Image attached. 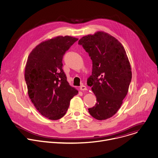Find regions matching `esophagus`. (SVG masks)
Returning a JSON list of instances; mask_svg holds the SVG:
<instances>
[{
    "mask_svg": "<svg viewBox=\"0 0 158 158\" xmlns=\"http://www.w3.org/2000/svg\"><path fill=\"white\" fill-rule=\"evenodd\" d=\"M87 89L86 87V86L84 85H82L80 86V90H86Z\"/></svg>",
    "mask_w": 158,
    "mask_h": 158,
    "instance_id": "34e87169",
    "label": "esophagus"
}]
</instances>
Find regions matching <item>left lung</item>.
Masks as SVG:
<instances>
[{"label": "left lung", "mask_w": 158, "mask_h": 158, "mask_svg": "<svg viewBox=\"0 0 158 158\" xmlns=\"http://www.w3.org/2000/svg\"><path fill=\"white\" fill-rule=\"evenodd\" d=\"M78 44L92 61L87 83L97 103L89 112L97 120H106L117 112L128 91L132 74L126 51L118 40L103 31L83 36Z\"/></svg>", "instance_id": "obj_1"}]
</instances>
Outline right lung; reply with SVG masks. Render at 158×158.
Returning <instances> with one entry per match:
<instances>
[{
  "label": "right lung",
  "instance_id": "obj_1",
  "mask_svg": "<svg viewBox=\"0 0 158 158\" xmlns=\"http://www.w3.org/2000/svg\"><path fill=\"white\" fill-rule=\"evenodd\" d=\"M77 40L70 36H56L40 43L28 57L25 79L29 97L40 114L49 120L62 118L78 93L62 69L64 55Z\"/></svg>",
  "mask_w": 158,
  "mask_h": 158
}]
</instances>
